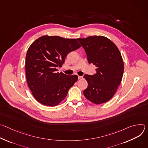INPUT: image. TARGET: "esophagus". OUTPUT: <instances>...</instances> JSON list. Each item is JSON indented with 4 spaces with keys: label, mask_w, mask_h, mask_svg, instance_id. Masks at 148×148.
<instances>
[{
    "label": "esophagus",
    "mask_w": 148,
    "mask_h": 148,
    "mask_svg": "<svg viewBox=\"0 0 148 148\" xmlns=\"http://www.w3.org/2000/svg\"><path fill=\"white\" fill-rule=\"evenodd\" d=\"M82 78H83L82 76H79V75H78V79H82Z\"/></svg>",
    "instance_id": "esophagus-1"
}]
</instances>
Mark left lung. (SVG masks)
Returning a JSON list of instances; mask_svg holds the SVG:
<instances>
[{"mask_svg": "<svg viewBox=\"0 0 148 148\" xmlns=\"http://www.w3.org/2000/svg\"><path fill=\"white\" fill-rule=\"evenodd\" d=\"M77 40L85 50L89 64L97 67L94 75L84 76L88 82L84 95L95 104L106 102L113 97L122 79L124 65L121 53L111 40L102 36Z\"/></svg>", "mask_w": 148, "mask_h": 148, "instance_id": "8db88e82", "label": "left lung"}]
</instances>
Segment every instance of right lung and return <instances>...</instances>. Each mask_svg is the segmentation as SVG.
I'll return each instance as SVG.
<instances>
[{"instance_id": "1", "label": "right lung", "mask_w": 148, "mask_h": 148, "mask_svg": "<svg viewBox=\"0 0 148 148\" xmlns=\"http://www.w3.org/2000/svg\"><path fill=\"white\" fill-rule=\"evenodd\" d=\"M81 47L75 38L43 36L30 46L26 56V75L33 96L40 103L55 107L66 97L77 75L57 72L67 54Z\"/></svg>"}]
</instances>
